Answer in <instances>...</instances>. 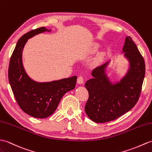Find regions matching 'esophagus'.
<instances>
[{
    "label": "esophagus",
    "instance_id": "esophagus-1",
    "mask_svg": "<svg viewBox=\"0 0 152 152\" xmlns=\"http://www.w3.org/2000/svg\"><path fill=\"white\" fill-rule=\"evenodd\" d=\"M83 82H84V78H83V76H79L78 77H77V83L82 84V83H83Z\"/></svg>",
    "mask_w": 152,
    "mask_h": 152
}]
</instances>
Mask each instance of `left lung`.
Segmentation results:
<instances>
[{"label":"left lung","mask_w":152,"mask_h":152,"mask_svg":"<svg viewBox=\"0 0 152 152\" xmlns=\"http://www.w3.org/2000/svg\"><path fill=\"white\" fill-rule=\"evenodd\" d=\"M130 68L121 82L113 84L105 74L108 62L95 68L85 84L89 98L85 106L87 115L97 123L110 122L125 114L135 106L142 90L145 75V63L137 45L129 36L123 47Z\"/></svg>","instance_id":"1"}]
</instances>
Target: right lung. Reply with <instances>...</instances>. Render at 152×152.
Instances as JSON below:
<instances>
[{"mask_svg": "<svg viewBox=\"0 0 152 152\" xmlns=\"http://www.w3.org/2000/svg\"><path fill=\"white\" fill-rule=\"evenodd\" d=\"M50 31L45 27L38 28L24 34L15 46L10 58L8 79L19 106L33 117L44 118L54 113L66 92L75 88L76 76L50 82L38 83L28 76L22 63V52L29 38Z\"/></svg>", "mask_w": 152, "mask_h": 152, "instance_id": "obj_1", "label": "right lung"}]
</instances>
